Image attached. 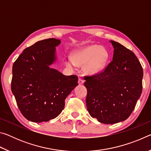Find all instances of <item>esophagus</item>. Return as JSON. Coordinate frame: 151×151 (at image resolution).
<instances>
[{"mask_svg":"<svg viewBox=\"0 0 151 151\" xmlns=\"http://www.w3.org/2000/svg\"><path fill=\"white\" fill-rule=\"evenodd\" d=\"M84 82H85V81H84L83 78H78V83L79 85H83V84L84 83Z\"/></svg>","mask_w":151,"mask_h":151,"instance_id":"esophagus-1","label":"esophagus"}]
</instances>
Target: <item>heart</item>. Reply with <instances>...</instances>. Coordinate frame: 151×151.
<instances>
[{"label":"heart","instance_id":"heart-1","mask_svg":"<svg viewBox=\"0 0 151 151\" xmlns=\"http://www.w3.org/2000/svg\"><path fill=\"white\" fill-rule=\"evenodd\" d=\"M109 58L108 50L97 45H93L76 51L73 54V60L67 59L66 65L68 67H73L76 65H85L86 72L91 75L101 73L105 68Z\"/></svg>","mask_w":151,"mask_h":151}]
</instances>
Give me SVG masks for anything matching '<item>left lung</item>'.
I'll return each mask as SVG.
<instances>
[{
    "label": "left lung",
    "instance_id": "left-lung-1",
    "mask_svg": "<svg viewBox=\"0 0 151 151\" xmlns=\"http://www.w3.org/2000/svg\"><path fill=\"white\" fill-rule=\"evenodd\" d=\"M114 47L112 60L103 72L84 77L90 115L104 124L125 121L142 93L143 70L133 52L120 43Z\"/></svg>",
    "mask_w": 151,
    "mask_h": 151
}]
</instances>
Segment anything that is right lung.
<instances>
[{
  "label": "right lung",
  "instance_id": "obj_1",
  "mask_svg": "<svg viewBox=\"0 0 151 151\" xmlns=\"http://www.w3.org/2000/svg\"><path fill=\"white\" fill-rule=\"evenodd\" d=\"M60 40L48 39L28 47L12 66L11 90L22 115L34 122L58 116L65 101L78 85L76 75H64L50 65Z\"/></svg>",
  "mask_w": 151,
  "mask_h": 151
}]
</instances>
